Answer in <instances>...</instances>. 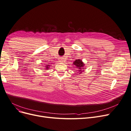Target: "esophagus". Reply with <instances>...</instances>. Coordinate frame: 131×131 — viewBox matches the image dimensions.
I'll return each mask as SVG.
<instances>
[{"label": "esophagus", "instance_id": "1", "mask_svg": "<svg viewBox=\"0 0 131 131\" xmlns=\"http://www.w3.org/2000/svg\"><path fill=\"white\" fill-rule=\"evenodd\" d=\"M58 60H59V62H64V60L63 59V58H59Z\"/></svg>", "mask_w": 131, "mask_h": 131}]
</instances>
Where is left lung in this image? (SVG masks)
<instances>
[{
	"label": "left lung",
	"instance_id": "1",
	"mask_svg": "<svg viewBox=\"0 0 131 131\" xmlns=\"http://www.w3.org/2000/svg\"><path fill=\"white\" fill-rule=\"evenodd\" d=\"M73 64H74V65H75L76 66V67L77 68H78V69L79 70V71H80L81 72H82V69H83L84 64H83V62H82L81 60L77 59L74 62Z\"/></svg>",
	"mask_w": 131,
	"mask_h": 131
}]
</instances>
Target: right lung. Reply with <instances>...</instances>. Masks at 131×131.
Here are the masks:
<instances>
[{"label": "right lung", "mask_w": 131, "mask_h": 131, "mask_svg": "<svg viewBox=\"0 0 131 131\" xmlns=\"http://www.w3.org/2000/svg\"><path fill=\"white\" fill-rule=\"evenodd\" d=\"M47 67H48V66H47ZM47 69H48V67H47Z\"/></svg>", "instance_id": "add662e5"}]
</instances>
